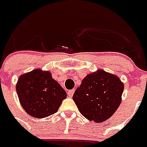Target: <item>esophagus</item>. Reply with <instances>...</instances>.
<instances>
[{
	"label": "esophagus",
	"instance_id": "obj_1",
	"mask_svg": "<svg viewBox=\"0 0 147 147\" xmlns=\"http://www.w3.org/2000/svg\"><path fill=\"white\" fill-rule=\"evenodd\" d=\"M74 90H70L69 91H67V95L69 97H72L73 95H74Z\"/></svg>",
	"mask_w": 147,
	"mask_h": 147
}]
</instances>
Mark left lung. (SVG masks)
Segmentation results:
<instances>
[{
    "label": "left lung",
    "mask_w": 147,
    "mask_h": 147,
    "mask_svg": "<svg viewBox=\"0 0 147 147\" xmlns=\"http://www.w3.org/2000/svg\"><path fill=\"white\" fill-rule=\"evenodd\" d=\"M123 91L124 83L119 77L98 70L82 80L73 99L86 119L102 122L111 118L118 109Z\"/></svg>",
    "instance_id": "1"
}]
</instances>
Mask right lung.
<instances>
[{
  "label": "right lung",
  "instance_id": "1",
  "mask_svg": "<svg viewBox=\"0 0 147 147\" xmlns=\"http://www.w3.org/2000/svg\"><path fill=\"white\" fill-rule=\"evenodd\" d=\"M16 90L21 105L29 115L42 118L57 112L67 98L65 90L49 71L36 69L19 77Z\"/></svg>",
  "mask_w": 147,
  "mask_h": 147
}]
</instances>
